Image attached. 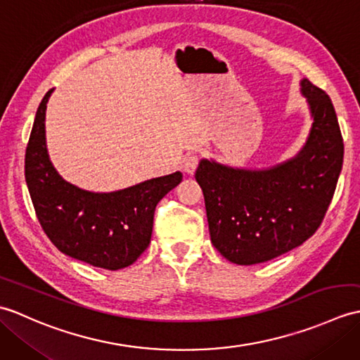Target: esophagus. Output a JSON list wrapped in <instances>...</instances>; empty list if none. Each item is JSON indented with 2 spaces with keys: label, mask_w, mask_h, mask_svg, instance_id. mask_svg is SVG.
I'll return each instance as SVG.
<instances>
[{
  "label": "esophagus",
  "mask_w": 360,
  "mask_h": 360,
  "mask_svg": "<svg viewBox=\"0 0 360 360\" xmlns=\"http://www.w3.org/2000/svg\"><path fill=\"white\" fill-rule=\"evenodd\" d=\"M198 164H200V156H198V155H188L184 159V164H182V168H184L187 173L192 174V173H195Z\"/></svg>",
  "instance_id": "1"
}]
</instances>
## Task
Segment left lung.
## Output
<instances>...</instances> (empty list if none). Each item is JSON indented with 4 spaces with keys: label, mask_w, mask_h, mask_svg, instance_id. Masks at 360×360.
I'll return each instance as SVG.
<instances>
[{
    "label": "left lung",
    "mask_w": 360,
    "mask_h": 360,
    "mask_svg": "<svg viewBox=\"0 0 360 360\" xmlns=\"http://www.w3.org/2000/svg\"><path fill=\"white\" fill-rule=\"evenodd\" d=\"M314 119L308 141L286 162L266 170L202 159L201 186L210 240L229 262L257 264L300 246L322 224L343 164V139L331 98L300 82Z\"/></svg>",
    "instance_id": "8db88e82"
}]
</instances>
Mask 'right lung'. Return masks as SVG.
Masks as SVG:
<instances>
[{
  "label": "right lung",
  "mask_w": 360,
  "mask_h": 360,
  "mask_svg": "<svg viewBox=\"0 0 360 360\" xmlns=\"http://www.w3.org/2000/svg\"><path fill=\"white\" fill-rule=\"evenodd\" d=\"M38 106L26 147L25 176L37 218L60 252L108 271L133 264L148 248L158 202L182 181L176 172L110 193L82 190L53 168L46 148V103Z\"/></svg>",
  "instance_id": "1"
}]
</instances>
